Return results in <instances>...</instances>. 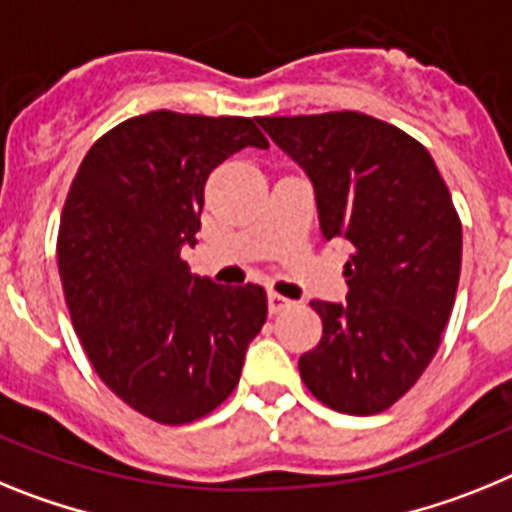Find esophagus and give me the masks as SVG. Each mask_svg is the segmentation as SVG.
<instances>
[{
  "instance_id": "esophagus-1",
  "label": "esophagus",
  "mask_w": 512,
  "mask_h": 512,
  "mask_svg": "<svg viewBox=\"0 0 512 512\" xmlns=\"http://www.w3.org/2000/svg\"><path fill=\"white\" fill-rule=\"evenodd\" d=\"M291 304H293V301L286 299V296H281V293H275V291L268 293V309H270V314H278V311L288 309V306H291Z\"/></svg>"
}]
</instances>
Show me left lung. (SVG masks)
Instances as JSON below:
<instances>
[{
  "mask_svg": "<svg viewBox=\"0 0 512 512\" xmlns=\"http://www.w3.org/2000/svg\"><path fill=\"white\" fill-rule=\"evenodd\" d=\"M314 185L322 237L345 239V304L311 301L322 340L306 389L345 415L389 410L441 345L461 273V221L428 149L371 115L257 118Z\"/></svg>",
  "mask_w": 512,
  "mask_h": 512,
  "instance_id": "obj_1",
  "label": "left lung"
}]
</instances>
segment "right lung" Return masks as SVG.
Here are the masks:
<instances>
[{
	"instance_id": "obj_1",
	"label": "right lung",
	"mask_w": 512,
	"mask_h": 512,
	"mask_svg": "<svg viewBox=\"0 0 512 512\" xmlns=\"http://www.w3.org/2000/svg\"><path fill=\"white\" fill-rule=\"evenodd\" d=\"M244 146L268 149L252 118L154 110L97 139L66 195L56 252L74 330L105 386L162 425L216 410L268 319L265 288L219 286L180 257L208 175Z\"/></svg>"
}]
</instances>
